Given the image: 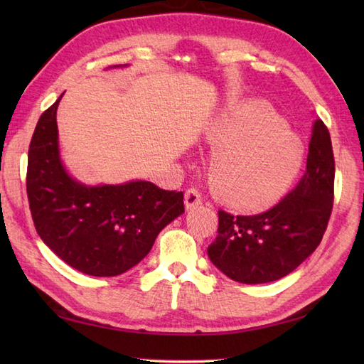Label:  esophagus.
I'll list each match as a JSON object with an SVG mask.
<instances>
[{"label":"esophagus","mask_w":364,"mask_h":364,"mask_svg":"<svg viewBox=\"0 0 364 364\" xmlns=\"http://www.w3.org/2000/svg\"><path fill=\"white\" fill-rule=\"evenodd\" d=\"M202 202H203V197L197 189L191 188L184 192V205H186L188 211L194 210V208H197L198 205H202Z\"/></svg>","instance_id":"obj_1"}]
</instances>
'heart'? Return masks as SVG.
<instances>
[{
    "label": "heart",
    "instance_id": "heart-1",
    "mask_svg": "<svg viewBox=\"0 0 364 364\" xmlns=\"http://www.w3.org/2000/svg\"><path fill=\"white\" fill-rule=\"evenodd\" d=\"M205 139L214 149L208 170L211 188L236 210L261 211L272 206L300 167L297 137L259 100L223 107Z\"/></svg>",
    "mask_w": 364,
    "mask_h": 364
}]
</instances>
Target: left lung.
I'll use <instances>...</instances> for the list:
<instances>
[{
  "instance_id": "1",
  "label": "left lung",
  "mask_w": 364,
  "mask_h": 364,
  "mask_svg": "<svg viewBox=\"0 0 364 364\" xmlns=\"http://www.w3.org/2000/svg\"><path fill=\"white\" fill-rule=\"evenodd\" d=\"M335 158L322 120L313 125L306 170L297 186L269 211L233 215L219 211L208 257L231 280L259 284L280 280L318 249L333 208Z\"/></svg>"
}]
</instances>
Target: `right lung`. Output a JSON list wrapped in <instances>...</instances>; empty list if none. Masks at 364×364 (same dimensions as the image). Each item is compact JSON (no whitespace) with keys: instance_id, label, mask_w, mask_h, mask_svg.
Here are the masks:
<instances>
[{"instance_id":"obj_1","label":"right lung","mask_w":364,"mask_h":364,"mask_svg":"<svg viewBox=\"0 0 364 364\" xmlns=\"http://www.w3.org/2000/svg\"><path fill=\"white\" fill-rule=\"evenodd\" d=\"M37 122L28 151L29 210L42 241L82 274L115 277L141 262L159 231L184 213L183 192L150 181L87 186L59 156L56 111Z\"/></svg>"}]
</instances>
